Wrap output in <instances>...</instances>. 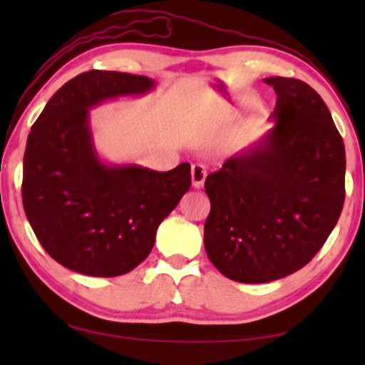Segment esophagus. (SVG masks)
Here are the masks:
<instances>
[{
    "instance_id": "34e87169",
    "label": "esophagus",
    "mask_w": 365,
    "mask_h": 365,
    "mask_svg": "<svg viewBox=\"0 0 365 365\" xmlns=\"http://www.w3.org/2000/svg\"><path fill=\"white\" fill-rule=\"evenodd\" d=\"M205 180H206L205 165L201 164L191 165V185H193V188L200 190L202 185H205Z\"/></svg>"
}]
</instances>
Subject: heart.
<instances>
[{"instance_id":"b5f03b06","label":"heart","mask_w":365,"mask_h":365,"mask_svg":"<svg viewBox=\"0 0 365 365\" xmlns=\"http://www.w3.org/2000/svg\"><path fill=\"white\" fill-rule=\"evenodd\" d=\"M240 106H243V108H245V106H246V103H242V104H240ZM233 113H238V109H233Z\"/></svg>"}]
</instances>
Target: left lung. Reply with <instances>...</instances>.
Wrapping results in <instances>:
<instances>
[{"label": "left lung", "instance_id": "1", "mask_svg": "<svg viewBox=\"0 0 365 365\" xmlns=\"http://www.w3.org/2000/svg\"><path fill=\"white\" fill-rule=\"evenodd\" d=\"M274 127L205 182L209 261L240 283L283 279L311 261L341 214L346 156L322 98L298 78L269 77Z\"/></svg>", "mask_w": 365, "mask_h": 365}]
</instances>
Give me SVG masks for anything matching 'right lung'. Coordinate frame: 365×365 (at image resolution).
<instances>
[{"mask_svg":"<svg viewBox=\"0 0 365 365\" xmlns=\"http://www.w3.org/2000/svg\"><path fill=\"white\" fill-rule=\"evenodd\" d=\"M154 88L145 76L83 72L53 95L29 133L24 211L45 251L67 269L90 277L133 270L190 190L188 163L158 172L106 163L96 151L90 109Z\"/></svg>","mask_w":365,"mask_h":365,"instance_id":"right-lung-1","label":"right lung"}]
</instances>
